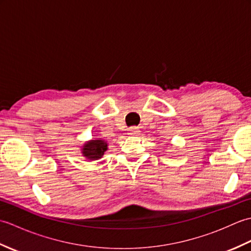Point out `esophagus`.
<instances>
[{
	"instance_id": "34e87169",
	"label": "esophagus",
	"mask_w": 251,
	"mask_h": 251,
	"mask_svg": "<svg viewBox=\"0 0 251 251\" xmlns=\"http://www.w3.org/2000/svg\"><path fill=\"white\" fill-rule=\"evenodd\" d=\"M128 132L130 135H138L140 132V130L137 126H132V127H129V128H128Z\"/></svg>"
}]
</instances>
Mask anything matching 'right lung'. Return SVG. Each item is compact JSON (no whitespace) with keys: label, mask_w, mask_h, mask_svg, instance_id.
<instances>
[{"label":"right lung","mask_w":251,"mask_h":251,"mask_svg":"<svg viewBox=\"0 0 251 251\" xmlns=\"http://www.w3.org/2000/svg\"><path fill=\"white\" fill-rule=\"evenodd\" d=\"M108 145L103 140H92L87 142L83 148V154L88 159H98L106 151Z\"/></svg>","instance_id":"add662e5"}]
</instances>
